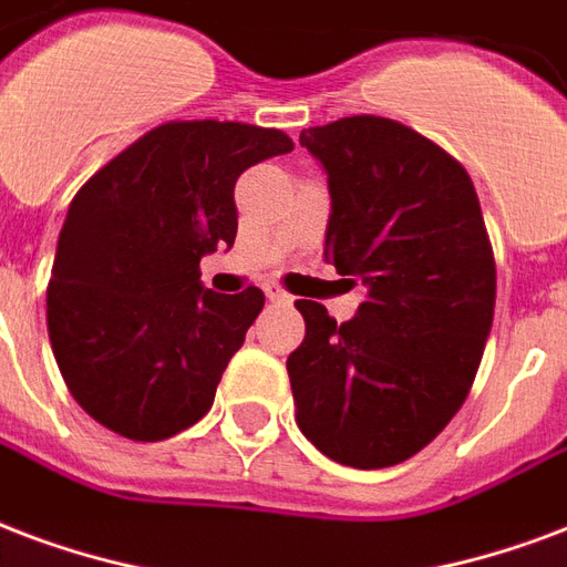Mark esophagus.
Wrapping results in <instances>:
<instances>
[{
  "instance_id": "34e87169",
  "label": "esophagus",
  "mask_w": 567,
  "mask_h": 567,
  "mask_svg": "<svg viewBox=\"0 0 567 567\" xmlns=\"http://www.w3.org/2000/svg\"><path fill=\"white\" fill-rule=\"evenodd\" d=\"M266 296H268V301H278V305H289V292H287V289H280L278 284H266Z\"/></svg>"
}]
</instances>
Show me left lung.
Wrapping results in <instances>:
<instances>
[{
  "label": "left lung",
  "mask_w": 567,
  "mask_h": 567,
  "mask_svg": "<svg viewBox=\"0 0 567 567\" xmlns=\"http://www.w3.org/2000/svg\"><path fill=\"white\" fill-rule=\"evenodd\" d=\"M299 143L329 176L326 259L368 296L340 326L296 301V424L343 466H394L457 415L491 334L496 262L478 194L461 161L394 118H338Z\"/></svg>",
  "instance_id": "1"
}]
</instances>
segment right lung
<instances>
[{"label": "right lung", "instance_id": "right-lung-1", "mask_svg": "<svg viewBox=\"0 0 567 567\" xmlns=\"http://www.w3.org/2000/svg\"><path fill=\"white\" fill-rule=\"evenodd\" d=\"M292 152L278 127L164 122L76 190L47 287V331L71 398L134 442H161L215 403L266 305L220 296L199 259L236 241V178Z\"/></svg>", "mask_w": 567, "mask_h": 567}]
</instances>
